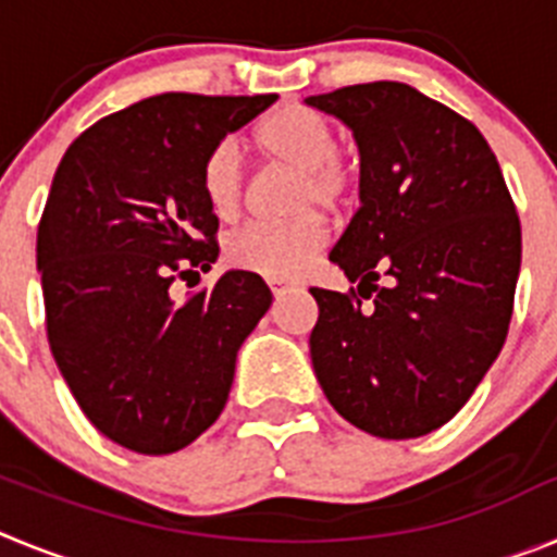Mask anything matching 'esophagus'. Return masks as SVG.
I'll use <instances>...</instances> for the list:
<instances>
[{"mask_svg":"<svg viewBox=\"0 0 557 557\" xmlns=\"http://www.w3.org/2000/svg\"><path fill=\"white\" fill-rule=\"evenodd\" d=\"M268 284H270V293H273L275 298H282V295H287L289 289H293V287H289V284H284V282H275V278H273V282H268Z\"/></svg>","mask_w":557,"mask_h":557,"instance_id":"34e87169","label":"esophagus"}]
</instances>
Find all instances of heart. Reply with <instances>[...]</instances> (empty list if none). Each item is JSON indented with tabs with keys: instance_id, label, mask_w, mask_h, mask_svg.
Wrapping results in <instances>:
<instances>
[{
	"instance_id": "b5f03b06",
	"label": "heart",
	"mask_w": 557,
	"mask_h": 557,
	"mask_svg": "<svg viewBox=\"0 0 557 557\" xmlns=\"http://www.w3.org/2000/svg\"><path fill=\"white\" fill-rule=\"evenodd\" d=\"M259 147L268 159L298 170L293 209L337 211L351 200L357 189V172L339 159V139L332 122L314 108L301 102H287L275 108L259 125ZM200 191L206 206L218 220L239 214L245 198V161L236 141H220L206 156L200 170ZM329 239L323 220L314 211H304L282 225H248L234 234L225 245V259L231 268L248 270L264 278H295L314 256L321 253Z\"/></svg>"
}]
</instances>
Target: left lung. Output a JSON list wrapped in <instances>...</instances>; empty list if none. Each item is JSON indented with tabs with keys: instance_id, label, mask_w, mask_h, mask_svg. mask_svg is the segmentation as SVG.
<instances>
[{
	"instance_id": "8db88e82",
	"label": "left lung",
	"mask_w": 557,
	"mask_h": 557,
	"mask_svg": "<svg viewBox=\"0 0 557 557\" xmlns=\"http://www.w3.org/2000/svg\"><path fill=\"white\" fill-rule=\"evenodd\" d=\"M307 106L359 147V209L329 253L357 289H309L321 309L314 376L357 430L421 437L457 416L505 346L519 214L485 136L407 83H359Z\"/></svg>"
}]
</instances>
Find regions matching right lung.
<instances>
[{"label":"right lung","mask_w":557,"mask_h":557,"mask_svg":"<svg viewBox=\"0 0 557 557\" xmlns=\"http://www.w3.org/2000/svg\"><path fill=\"white\" fill-rule=\"evenodd\" d=\"M275 100L147 97L81 133L58 164L36 245L49 348L88 421L125 449L172 455L203 435L273 304L248 270L181 304L170 287L220 253L206 156Z\"/></svg>","instance_id":"1"}]
</instances>
